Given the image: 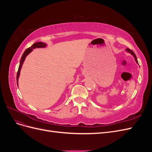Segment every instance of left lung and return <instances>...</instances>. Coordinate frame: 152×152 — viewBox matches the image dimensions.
I'll use <instances>...</instances> for the list:
<instances>
[{"mask_svg":"<svg viewBox=\"0 0 152 152\" xmlns=\"http://www.w3.org/2000/svg\"><path fill=\"white\" fill-rule=\"evenodd\" d=\"M126 50H127V52H129V53H130L132 55V56H134V59H135V61H136V62L137 63V64H138V61H137V58H136V55H135V54H134V52H133L132 51V50H131L130 49H126Z\"/></svg>","mask_w":152,"mask_h":152,"instance_id":"1","label":"left lung"}]
</instances>
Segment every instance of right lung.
<instances>
[{"instance_id": "1", "label": "right lung", "mask_w": 152, "mask_h": 152, "mask_svg": "<svg viewBox=\"0 0 152 152\" xmlns=\"http://www.w3.org/2000/svg\"><path fill=\"white\" fill-rule=\"evenodd\" d=\"M47 44H45L44 42H36L35 44H34L33 45H31V47L28 48V49H26L25 51L24 52V53L23 54L21 58V60H20V66L19 68H18V73H17V76H16V80H17V84L18 86V79H19V77H20V71H21V69L22 67L23 64V62L25 61V59L27 55H28L30 53H31L32 50H33L35 48H45L46 47Z\"/></svg>"}]
</instances>
